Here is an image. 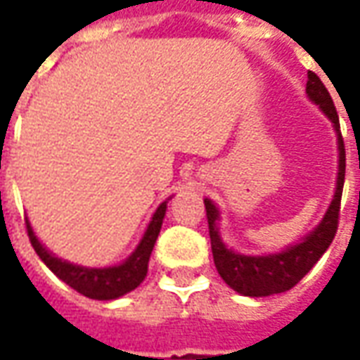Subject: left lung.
<instances>
[{
	"label": "left lung",
	"mask_w": 360,
	"mask_h": 360,
	"mask_svg": "<svg viewBox=\"0 0 360 360\" xmlns=\"http://www.w3.org/2000/svg\"><path fill=\"white\" fill-rule=\"evenodd\" d=\"M307 96H309L310 102L316 103L320 111L332 121L333 131L338 136L335 193H333L332 202L328 206L324 218L320 219V224L310 233L301 237V241L289 245L279 252L257 255V257L241 255V252H235L233 249H229L224 243L218 227V206L212 202L210 198H204L216 270L227 285L237 293L245 295V297H268V295L289 291L320 260V257L332 245L335 231H338L341 193H343V181H345V146H343V139H341L340 133V117H338L332 96L326 90L324 82L320 81L318 75H314L312 71H309Z\"/></svg>",
	"instance_id": "1"
}]
</instances>
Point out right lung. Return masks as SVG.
Instances as JSON below:
<instances>
[{"label": "right lung", "mask_w": 360, "mask_h": 360, "mask_svg": "<svg viewBox=\"0 0 360 360\" xmlns=\"http://www.w3.org/2000/svg\"><path fill=\"white\" fill-rule=\"evenodd\" d=\"M169 198H165L164 202L158 206L154 216L150 219L148 227H146V231L142 235L141 243L136 245V249L121 264L108 266V268H89V266H79L69 262V260H63V258H58L56 255H51L42 243L38 241L30 221L27 219L28 239L32 243L36 255L42 258L44 264L48 266L61 281H65L67 285L73 287L75 291H79L89 299L113 301V299H119L123 295L131 293L146 278L150 255H152L154 243H156L160 229H162V221H164Z\"/></svg>", "instance_id": "1"}]
</instances>
